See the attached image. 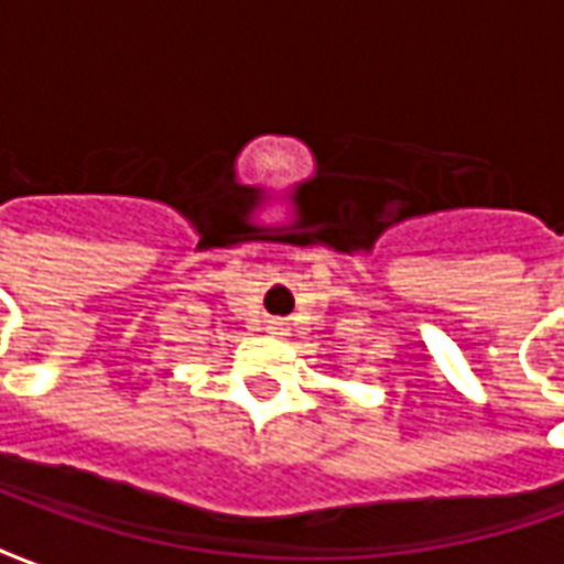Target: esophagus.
Masks as SVG:
<instances>
[{"mask_svg":"<svg viewBox=\"0 0 564 564\" xmlns=\"http://www.w3.org/2000/svg\"><path fill=\"white\" fill-rule=\"evenodd\" d=\"M265 329H269L271 335H286V332H290V326H286L283 319H269V326H265Z\"/></svg>","mask_w":564,"mask_h":564,"instance_id":"esophagus-1","label":"esophagus"}]
</instances>
